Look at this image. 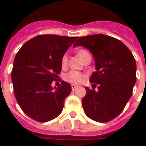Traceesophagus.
<instances>
[{"label": "esophagus", "mask_w": 146, "mask_h": 146, "mask_svg": "<svg viewBox=\"0 0 146 146\" xmlns=\"http://www.w3.org/2000/svg\"><path fill=\"white\" fill-rule=\"evenodd\" d=\"M71 88H72V90H73V91H74V90L76 89V85H74V84H72V85H71Z\"/></svg>", "instance_id": "1"}]
</instances>
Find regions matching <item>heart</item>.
Wrapping results in <instances>:
<instances>
[{
  "mask_svg": "<svg viewBox=\"0 0 146 146\" xmlns=\"http://www.w3.org/2000/svg\"><path fill=\"white\" fill-rule=\"evenodd\" d=\"M86 52H88V51H84V50H80V51H78L77 55L80 58H81L83 54H85ZM67 62H68V58H67L66 55L65 54V55L62 56V61H61L62 66H66ZM84 75L83 73H80V72H77V71H71V72H70L65 76V79L67 81H69L70 83H72V84H80V83L82 82L83 80H84Z\"/></svg>",
  "mask_w": 146,
  "mask_h": 146,
  "instance_id": "1",
  "label": "heart"
}]
</instances>
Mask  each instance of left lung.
Returning <instances> with one entry per match:
<instances>
[{
	"label": "left lung",
	"mask_w": 146,
	"mask_h": 146,
	"mask_svg": "<svg viewBox=\"0 0 146 146\" xmlns=\"http://www.w3.org/2000/svg\"><path fill=\"white\" fill-rule=\"evenodd\" d=\"M83 46L94 56L96 71L90 82L98 91L86 87L84 111L90 119L109 122L122 112L131 97L136 82V62L131 51L119 40L103 34L80 37L73 47Z\"/></svg>",
	"instance_id": "8db88e82"
}]
</instances>
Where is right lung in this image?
I'll list each match as a JSON object with an SVG mask.
<instances>
[{"instance_id": "1", "label": "right lung", "mask_w": 146, "mask_h": 146, "mask_svg": "<svg viewBox=\"0 0 146 146\" xmlns=\"http://www.w3.org/2000/svg\"><path fill=\"white\" fill-rule=\"evenodd\" d=\"M78 38L45 34L26 42L15 58L11 80L15 98L27 116L48 122L62 111L71 92L66 81L52 88L51 83L62 70V58Z\"/></svg>"}]
</instances>
